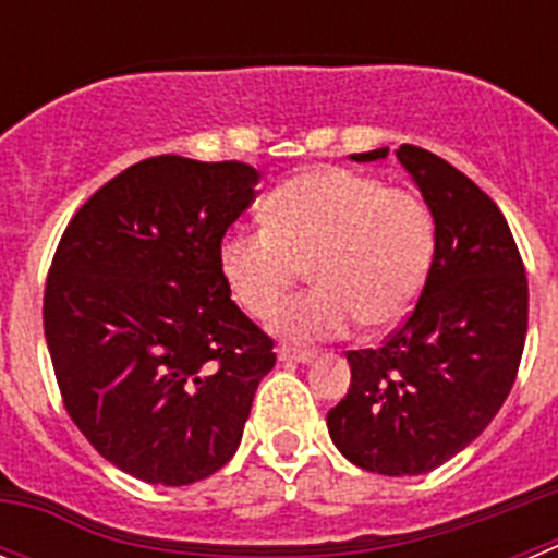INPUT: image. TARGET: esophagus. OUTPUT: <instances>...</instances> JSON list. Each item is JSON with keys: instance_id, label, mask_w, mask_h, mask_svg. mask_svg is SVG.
<instances>
[{"instance_id": "34e87169", "label": "esophagus", "mask_w": 558, "mask_h": 558, "mask_svg": "<svg viewBox=\"0 0 558 558\" xmlns=\"http://www.w3.org/2000/svg\"><path fill=\"white\" fill-rule=\"evenodd\" d=\"M276 354H279V360H288V363H310V360L315 357V349L293 347V343H282Z\"/></svg>"}]
</instances>
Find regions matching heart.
<instances>
[{
    "mask_svg": "<svg viewBox=\"0 0 558 558\" xmlns=\"http://www.w3.org/2000/svg\"><path fill=\"white\" fill-rule=\"evenodd\" d=\"M436 218L422 195L343 167H313L270 192L265 226L231 231L220 274L251 318H268L307 268L313 290L274 318L290 340L329 338L354 322L397 327L425 290Z\"/></svg>",
    "mask_w": 558,
    "mask_h": 558,
    "instance_id": "1",
    "label": "heart"
}]
</instances>
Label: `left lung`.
Returning a JSON list of instances; mask_svg holds the SVG:
<instances>
[{"instance_id": "8db88e82", "label": "left lung", "mask_w": 558, "mask_h": 558, "mask_svg": "<svg viewBox=\"0 0 558 558\" xmlns=\"http://www.w3.org/2000/svg\"><path fill=\"white\" fill-rule=\"evenodd\" d=\"M388 147L352 153L386 159ZM436 218V256L416 307L377 349L347 352L352 386L327 413L360 470L422 475L475 441L509 397L529 332V279L495 201L416 145L397 147Z\"/></svg>"}]
</instances>
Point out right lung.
<instances>
[{"instance_id": "obj_1", "label": "right lung", "mask_w": 558, "mask_h": 558, "mask_svg": "<svg viewBox=\"0 0 558 558\" xmlns=\"http://www.w3.org/2000/svg\"><path fill=\"white\" fill-rule=\"evenodd\" d=\"M243 161L153 156L75 211L44 288L63 408L117 470L161 486L218 472L274 338L231 302L226 231L256 198Z\"/></svg>"}]
</instances>
